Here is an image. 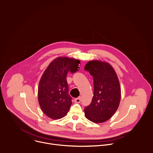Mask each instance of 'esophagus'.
Wrapping results in <instances>:
<instances>
[{"label":"esophagus","instance_id":"esophagus-1","mask_svg":"<svg viewBox=\"0 0 153 153\" xmlns=\"http://www.w3.org/2000/svg\"><path fill=\"white\" fill-rule=\"evenodd\" d=\"M80 101H81V98L80 97H78V98L74 99V102L76 103H80Z\"/></svg>","mask_w":153,"mask_h":153}]
</instances>
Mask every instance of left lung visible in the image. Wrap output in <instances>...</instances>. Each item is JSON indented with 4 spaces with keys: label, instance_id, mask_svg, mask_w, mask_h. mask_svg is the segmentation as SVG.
Here are the masks:
<instances>
[{
    "label": "left lung",
    "instance_id": "left-lung-1",
    "mask_svg": "<svg viewBox=\"0 0 153 153\" xmlns=\"http://www.w3.org/2000/svg\"><path fill=\"white\" fill-rule=\"evenodd\" d=\"M94 79V95L91 103L84 109L86 118L94 123H104L118 109L121 97L117 74L111 64L91 61L85 67Z\"/></svg>",
    "mask_w": 153,
    "mask_h": 153
}]
</instances>
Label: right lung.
<instances>
[{
    "instance_id": "obj_1",
    "label": "right lung",
    "mask_w": 153,
    "mask_h": 153,
    "mask_svg": "<svg viewBox=\"0 0 153 153\" xmlns=\"http://www.w3.org/2000/svg\"><path fill=\"white\" fill-rule=\"evenodd\" d=\"M80 61L68 57H58L48 65L39 82L38 98L42 112L53 120L65 116L72 104L68 94L67 75L78 70Z\"/></svg>"
}]
</instances>
